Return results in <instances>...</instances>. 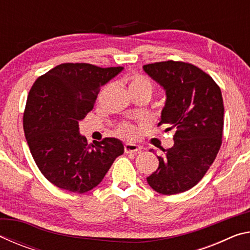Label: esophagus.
<instances>
[{"label": "esophagus", "mask_w": 250, "mask_h": 250, "mask_svg": "<svg viewBox=\"0 0 250 250\" xmlns=\"http://www.w3.org/2000/svg\"><path fill=\"white\" fill-rule=\"evenodd\" d=\"M142 150L141 146L133 143H125V153H135V152H140Z\"/></svg>", "instance_id": "obj_1"}]
</instances>
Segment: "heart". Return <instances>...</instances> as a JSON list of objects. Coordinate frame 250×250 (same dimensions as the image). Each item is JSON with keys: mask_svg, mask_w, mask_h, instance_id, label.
Wrapping results in <instances>:
<instances>
[{"mask_svg": "<svg viewBox=\"0 0 250 250\" xmlns=\"http://www.w3.org/2000/svg\"><path fill=\"white\" fill-rule=\"evenodd\" d=\"M129 83V89L131 92H137V91H150L153 90V83L152 80L146 77L145 75L141 74H133L128 78ZM117 132L121 137L125 139H132L137 134V130L134 126L130 124H121L118 126Z\"/></svg>", "mask_w": 250, "mask_h": 250, "instance_id": "1", "label": "heart"}]
</instances>
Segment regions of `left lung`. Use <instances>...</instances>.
Here are the masks:
<instances>
[{
  "label": "left lung",
  "instance_id": "1",
  "mask_svg": "<svg viewBox=\"0 0 250 250\" xmlns=\"http://www.w3.org/2000/svg\"><path fill=\"white\" fill-rule=\"evenodd\" d=\"M143 69L167 94L158 125L176 129L174 146L163 149L158 156L159 167L146 181L163 195L185 192L203 179L222 146L221 88L208 74L188 62H160L145 65Z\"/></svg>",
  "mask_w": 250,
  "mask_h": 250
}]
</instances>
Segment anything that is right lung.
I'll return each instance as SVG.
<instances>
[{"label":"right lung","mask_w":250,"mask_h":250,"mask_svg":"<svg viewBox=\"0 0 250 250\" xmlns=\"http://www.w3.org/2000/svg\"><path fill=\"white\" fill-rule=\"evenodd\" d=\"M122 69L65 62L37 78L29 90L25 138L42 174L57 188L79 194L90 191L124 154V145L115 138L89 145L78 125L94 108L100 88Z\"/></svg>","instance_id":"1"}]
</instances>
